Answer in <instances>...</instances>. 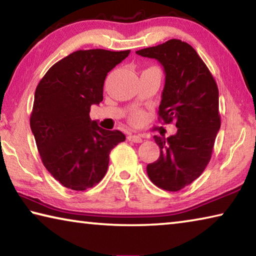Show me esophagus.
<instances>
[{"mask_svg": "<svg viewBox=\"0 0 256 256\" xmlns=\"http://www.w3.org/2000/svg\"><path fill=\"white\" fill-rule=\"evenodd\" d=\"M128 140L136 142V144H141L142 138L140 136H136V134H130V136H128Z\"/></svg>", "mask_w": 256, "mask_h": 256, "instance_id": "1", "label": "esophagus"}]
</instances>
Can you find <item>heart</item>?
I'll return each instance as SVG.
<instances>
[{"instance_id":"heart-1","label":"heart","mask_w":256,"mask_h":256,"mask_svg":"<svg viewBox=\"0 0 256 256\" xmlns=\"http://www.w3.org/2000/svg\"><path fill=\"white\" fill-rule=\"evenodd\" d=\"M131 122L133 124H140L144 120V112L142 110H136L131 115Z\"/></svg>"}]
</instances>
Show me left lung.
Listing matches in <instances>:
<instances>
[{
  "mask_svg": "<svg viewBox=\"0 0 256 256\" xmlns=\"http://www.w3.org/2000/svg\"><path fill=\"white\" fill-rule=\"evenodd\" d=\"M136 54L156 58L164 66L159 120L175 122L177 128L175 136H154L160 154L146 166V172L156 186L177 192L196 180L211 159L222 124L218 86L196 50L185 42L170 40Z\"/></svg>",
  "mask_w": 256,
  "mask_h": 256,
  "instance_id": "obj_1",
  "label": "left lung"
}]
</instances>
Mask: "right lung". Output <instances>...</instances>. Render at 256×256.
Returning <instances> with one entry per match:
<instances>
[{"instance_id":"obj_1","label":"right lung","mask_w":256,"mask_h":256,"mask_svg":"<svg viewBox=\"0 0 256 256\" xmlns=\"http://www.w3.org/2000/svg\"><path fill=\"white\" fill-rule=\"evenodd\" d=\"M130 50H80L55 63L34 92L30 128L46 170L73 190H84L105 176L110 154L124 134L98 126L90 107L102 102L107 73Z\"/></svg>"}]
</instances>
